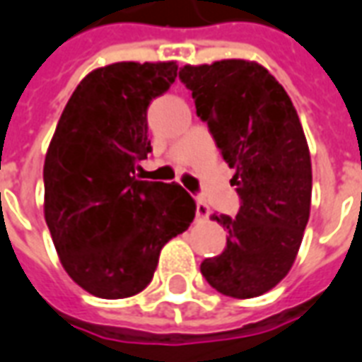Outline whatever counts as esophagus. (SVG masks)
I'll return each instance as SVG.
<instances>
[{
  "label": "esophagus",
  "instance_id": "obj_1",
  "mask_svg": "<svg viewBox=\"0 0 362 362\" xmlns=\"http://www.w3.org/2000/svg\"><path fill=\"white\" fill-rule=\"evenodd\" d=\"M195 215H197V218H209V215H211V209L207 207V203H203L202 199H197V205H195Z\"/></svg>",
  "mask_w": 362,
  "mask_h": 362
}]
</instances>
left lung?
<instances>
[{
	"label": "left lung",
	"instance_id": "8db88e82",
	"mask_svg": "<svg viewBox=\"0 0 362 362\" xmlns=\"http://www.w3.org/2000/svg\"><path fill=\"white\" fill-rule=\"evenodd\" d=\"M178 76L234 168L230 184L240 195L238 215H213L228 230L226 247L203 261L202 274L222 296H263L290 272L309 222L313 170L303 127L282 84L255 61L186 65Z\"/></svg>",
	"mask_w": 362,
	"mask_h": 362
}]
</instances>
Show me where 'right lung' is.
<instances>
[{"instance_id": "add662e5", "label": "right lung", "mask_w": 362, "mask_h": 362, "mask_svg": "<svg viewBox=\"0 0 362 362\" xmlns=\"http://www.w3.org/2000/svg\"><path fill=\"white\" fill-rule=\"evenodd\" d=\"M178 66L113 63L72 92L44 163V213L66 274L88 293L122 299L151 282L163 245L188 230L195 202L186 189L136 180L151 151L147 107Z\"/></svg>"}]
</instances>
